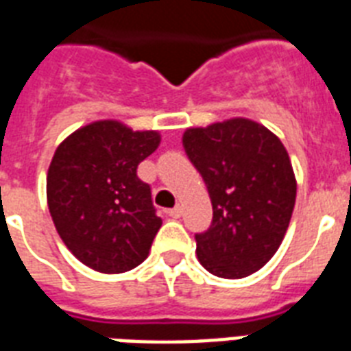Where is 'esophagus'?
Masks as SVG:
<instances>
[{"mask_svg":"<svg viewBox=\"0 0 351 351\" xmlns=\"http://www.w3.org/2000/svg\"><path fill=\"white\" fill-rule=\"evenodd\" d=\"M167 215H169L171 219H178L182 215V208H180V206H175V208H171V210H167Z\"/></svg>","mask_w":351,"mask_h":351,"instance_id":"obj_1","label":"esophagus"}]
</instances>
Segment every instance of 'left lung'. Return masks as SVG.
<instances>
[{"label":"left lung","mask_w":351,"mask_h":351,"mask_svg":"<svg viewBox=\"0 0 351 351\" xmlns=\"http://www.w3.org/2000/svg\"><path fill=\"white\" fill-rule=\"evenodd\" d=\"M182 143L213 208L210 228L195 235L200 265L226 280L250 276L276 254L293 215L296 178L285 147L245 117L187 128Z\"/></svg>","instance_id":"left-lung-1"}]
</instances>
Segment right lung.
I'll use <instances>...</instances> for the list:
<instances>
[{
	"label": "right lung",
	"mask_w": 351,
	"mask_h": 351,
	"mask_svg": "<svg viewBox=\"0 0 351 351\" xmlns=\"http://www.w3.org/2000/svg\"><path fill=\"white\" fill-rule=\"evenodd\" d=\"M160 145L156 130L114 119L90 123L57 147L47 171V206L60 239L97 272L143 263L162 219L138 165Z\"/></svg>",
	"instance_id": "obj_1"
}]
</instances>
